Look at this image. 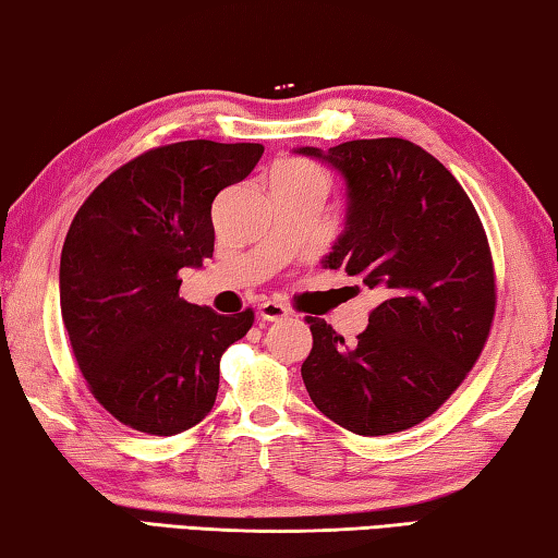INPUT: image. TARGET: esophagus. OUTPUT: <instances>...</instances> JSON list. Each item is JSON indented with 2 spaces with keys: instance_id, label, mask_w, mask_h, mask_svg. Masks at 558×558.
Returning a JSON list of instances; mask_svg holds the SVG:
<instances>
[{
  "instance_id": "obj_1",
  "label": "esophagus",
  "mask_w": 558,
  "mask_h": 558,
  "mask_svg": "<svg viewBox=\"0 0 558 558\" xmlns=\"http://www.w3.org/2000/svg\"><path fill=\"white\" fill-rule=\"evenodd\" d=\"M257 314L262 320H284L289 318V308L277 304V301H262Z\"/></svg>"
}]
</instances>
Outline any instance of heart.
Listing matches in <instances>:
<instances>
[{"label":"heart","mask_w":558,"mask_h":558,"mask_svg":"<svg viewBox=\"0 0 558 558\" xmlns=\"http://www.w3.org/2000/svg\"><path fill=\"white\" fill-rule=\"evenodd\" d=\"M311 179H324V171L304 159H281L271 166L269 181H311Z\"/></svg>","instance_id":"1"}]
</instances>
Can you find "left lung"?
I'll list each match as a JSON object with an SVG mask.
<instances>
[{
	"label": "left lung",
	"mask_w": 558,
	"mask_h": 558,
	"mask_svg": "<svg viewBox=\"0 0 558 558\" xmlns=\"http://www.w3.org/2000/svg\"><path fill=\"white\" fill-rule=\"evenodd\" d=\"M301 154L336 166L348 185L345 232L326 267L383 296L353 348L308 316L314 348L301 377L318 412L348 432H407L461 387L490 336L497 284L481 215L453 173L409 140Z\"/></svg>",
	"instance_id": "left-lung-1"
}]
</instances>
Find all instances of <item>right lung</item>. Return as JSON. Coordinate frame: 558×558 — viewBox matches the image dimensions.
I'll return each mask as SVG.
<instances>
[{"mask_svg":"<svg viewBox=\"0 0 558 558\" xmlns=\"http://www.w3.org/2000/svg\"><path fill=\"white\" fill-rule=\"evenodd\" d=\"M262 144L154 146L112 171L75 213L61 252V314L90 395L149 436L210 414L220 357L254 311L220 316L179 296L181 269L213 257L210 208L247 179Z\"/></svg>","mask_w":558,"mask_h":558,"instance_id":"obj_1","label":"right lung"}]
</instances>
